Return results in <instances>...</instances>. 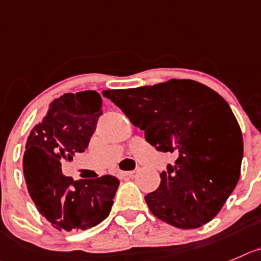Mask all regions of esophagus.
Masks as SVG:
<instances>
[{
  "instance_id": "esophagus-1",
  "label": "esophagus",
  "mask_w": 261,
  "mask_h": 261,
  "mask_svg": "<svg viewBox=\"0 0 261 261\" xmlns=\"http://www.w3.org/2000/svg\"><path fill=\"white\" fill-rule=\"evenodd\" d=\"M118 174L120 175V177H133V175H135V172H133V170H126V172H123V170H120Z\"/></svg>"
}]
</instances>
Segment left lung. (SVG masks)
Here are the masks:
<instances>
[{"mask_svg": "<svg viewBox=\"0 0 261 261\" xmlns=\"http://www.w3.org/2000/svg\"><path fill=\"white\" fill-rule=\"evenodd\" d=\"M102 95L145 130L151 146L174 156L158 190L145 196L150 212L182 229L209 223L237 186L244 156L241 128L227 101L190 79Z\"/></svg>", "mask_w": 261, "mask_h": 261, "instance_id": "obj_1", "label": "left lung"}]
</instances>
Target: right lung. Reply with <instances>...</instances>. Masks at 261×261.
Masks as SVG:
<instances>
[{
  "mask_svg": "<svg viewBox=\"0 0 261 261\" xmlns=\"http://www.w3.org/2000/svg\"><path fill=\"white\" fill-rule=\"evenodd\" d=\"M101 115L102 98L96 91L65 93L49 103L27 141L23 170L28 192L38 212L59 230L95 227L113 206L118 178L74 180L61 172V160L70 161L88 147Z\"/></svg>",
  "mask_w": 261,
  "mask_h": 261,
  "instance_id": "1",
  "label": "right lung"
}]
</instances>
